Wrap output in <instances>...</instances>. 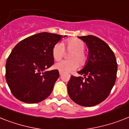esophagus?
<instances>
[{
    "mask_svg": "<svg viewBox=\"0 0 129 129\" xmlns=\"http://www.w3.org/2000/svg\"><path fill=\"white\" fill-rule=\"evenodd\" d=\"M62 74H63V72H59V75H62Z\"/></svg>",
    "mask_w": 129,
    "mask_h": 129,
    "instance_id": "obj_1",
    "label": "esophagus"
}]
</instances>
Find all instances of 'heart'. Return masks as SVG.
Wrapping results in <instances>:
<instances>
[{
    "label": "heart",
    "instance_id": "b5f03b06",
    "mask_svg": "<svg viewBox=\"0 0 129 129\" xmlns=\"http://www.w3.org/2000/svg\"><path fill=\"white\" fill-rule=\"evenodd\" d=\"M65 45L68 52L72 53L70 55L71 61H63L56 63L54 66L56 70L61 72H70L76 70L78 64L80 67L84 66L87 61V56L83 51L85 44L78 38H71L66 42ZM65 53L64 46L62 43H57L52 48V54L54 59L58 61L63 56Z\"/></svg>",
    "mask_w": 129,
    "mask_h": 129
}]
</instances>
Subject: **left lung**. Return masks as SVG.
Here are the masks:
<instances>
[{"instance_id":"left-lung-1","label":"left lung","mask_w":129,"mask_h":129,"mask_svg":"<svg viewBox=\"0 0 129 129\" xmlns=\"http://www.w3.org/2000/svg\"><path fill=\"white\" fill-rule=\"evenodd\" d=\"M88 48L87 61L77 73L72 75L68 92L72 101L84 107H92L103 102L109 95L117 78L115 55L108 45L92 35L79 36Z\"/></svg>"}]
</instances>
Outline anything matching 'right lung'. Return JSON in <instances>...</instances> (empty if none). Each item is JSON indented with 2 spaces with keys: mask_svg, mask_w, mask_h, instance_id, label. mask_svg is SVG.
Returning a JSON list of instances; mask_svg holds the SVG:
<instances>
[{
  "mask_svg": "<svg viewBox=\"0 0 129 129\" xmlns=\"http://www.w3.org/2000/svg\"><path fill=\"white\" fill-rule=\"evenodd\" d=\"M62 36L42 32L25 38L13 48L6 63V80L16 99L36 103L51 94L59 74L57 70H46L54 64L52 48Z\"/></svg>",
  "mask_w": 129,
  "mask_h": 129,
  "instance_id": "obj_1",
  "label": "right lung"
}]
</instances>
